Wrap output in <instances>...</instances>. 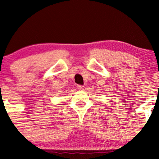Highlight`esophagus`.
<instances>
[{
    "mask_svg": "<svg viewBox=\"0 0 159 159\" xmlns=\"http://www.w3.org/2000/svg\"><path fill=\"white\" fill-rule=\"evenodd\" d=\"M77 89L78 90H84V86H83V85H77Z\"/></svg>",
    "mask_w": 159,
    "mask_h": 159,
    "instance_id": "esophagus-1",
    "label": "esophagus"
}]
</instances>
